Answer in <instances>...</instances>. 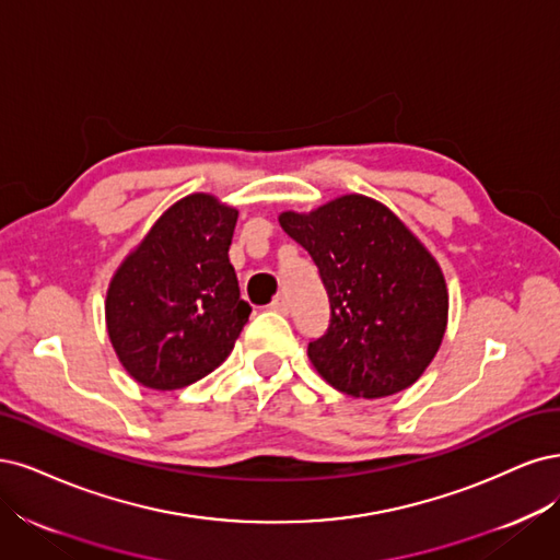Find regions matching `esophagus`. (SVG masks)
Listing matches in <instances>:
<instances>
[{
    "label": "esophagus",
    "instance_id": "obj_1",
    "mask_svg": "<svg viewBox=\"0 0 560 560\" xmlns=\"http://www.w3.org/2000/svg\"><path fill=\"white\" fill-rule=\"evenodd\" d=\"M269 306H272V310L279 312V314H288V310H291V304H288V298H285V295H277L275 302L269 304Z\"/></svg>",
    "mask_w": 560,
    "mask_h": 560
}]
</instances>
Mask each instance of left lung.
Returning <instances> with one entry per match:
<instances>
[{
	"mask_svg": "<svg viewBox=\"0 0 560 560\" xmlns=\"http://www.w3.org/2000/svg\"><path fill=\"white\" fill-rule=\"evenodd\" d=\"M279 223L310 250L330 298V328L306 349L316 372L353 398L409 388L448 320L446 281L430 250L386 205L355 192L310 213L283 211Z\"/></svg>",
	"mask_w": 560,
	"mask_h": 560,
	"instance_id": "1",
	"label": "left lung"
}]
</instances>
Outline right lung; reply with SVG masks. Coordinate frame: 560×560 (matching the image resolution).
Segmentation results:
<instances>
[{
    "mask_svg": "<svg viewBox=\"0 0 560 560\" xmlns=\"http://www.w3.org/2000/svg\"><path fill=\"white\" fill-rule=\"evenodd\" d=\"M237 215L215 195H186L118 265L106 332L137 384L184 388L232 353L250 314L228 258Z\"/></svg>",
    "mask_w": 560,
    "mask_h": 560,
    "instance_id": "add662e5",
    "label": "right lung"
}]
</instances>
